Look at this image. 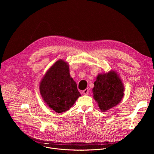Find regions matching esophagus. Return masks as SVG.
<instances>
[{
    "label": "esophagus",
    "instance_id": "34e87169",
    "mask_svg": "<svg viewBox=\"0 0 154 154\" xmlns=\"http://www.w3.org/2000/svg\"><path fill=\"white\" fill-rule=\"evenodd\" d=\"M82 93H83L84 95H88V93H89V89H88V88H87V89H84V90L82 91Z\"/></svg>",
    "mask_w": 154,
    "mask_h": 154
}]
</instances>
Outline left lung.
<instances>
[{
  "instance_id": "obj_1",
  "label": "left lung",
  "mask_w": 154,
  "mask_h": 154,
  "mask_svg": "<svg viewBox=\"0 0 154 154\" xmlns=\"http://www.w3.org/2000/svg\"><path fill=\"white\" fill-rule=\"evenodd\" d=\"M94 84V97L103 111L117 105L124 95L123 85L116 72L98 75Z\"/></svg>"
}]
</instances>
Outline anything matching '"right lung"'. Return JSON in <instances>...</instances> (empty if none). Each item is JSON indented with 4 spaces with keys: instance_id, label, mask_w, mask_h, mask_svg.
<instances>
[{
    "instance_id": "right-lung-1",
    "label": "right lung",
    "mask_w": 154,
    "mask_h": 154,
    "mask_svg": "<svg viewBox=\"0 0 154 154\" xmlns=\"http://www.w3.org/2000/svg\"><path fill=\"white\" fill-rule=\"evenodd\" d=\"M40 91L47 104L58 113L69 110L81 96L76 82L70 76L68 65L62 60L48 70L40 83Z\"/></svg>"
}]
</instances>
